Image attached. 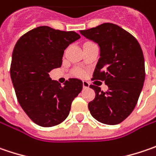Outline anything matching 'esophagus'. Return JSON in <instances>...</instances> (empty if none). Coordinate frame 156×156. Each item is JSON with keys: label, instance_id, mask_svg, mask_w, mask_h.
Returning <instances> with one entry per match:
<instances>
[{"label": "esophagus", "instance_id": "obj_1", "mask_svg": "<svg viewBox=\"0 0 156 156\" xmlns=\"http://www.w3.org/2000/svg\"><path fill=\"white\" fill-rule=\"evenodd\" d=\"M83 88H84V89L89 88V83H88L87 81H83Z\"/></svg>", "mask_w": 156, "mask_h": 156}]
</instances>
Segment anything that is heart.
Returning a JSON list of instances; mask_svg holds the SVG:
<instances>
[{"mask_svg": "<svg viewBox=\"0 0 156 156\" xmlns=\"http://www.w3.org/2000/svg\"><path fill=\"white\" fill-rule=\"evenodd\" d=\"M75 73H76V75H78V76H83V74H84V72H83V71H79V70L75 71Z\"/></svg>", "mask_w": 156, "mask_h": 156, "instance_id": "heart-1", "label": "heart"}]
</instances>
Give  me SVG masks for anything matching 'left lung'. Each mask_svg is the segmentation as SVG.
I'll return each instance as SVG.
<instances>
[{"label": "left lung", "instance_id": "obj_1", "mask_svg": "<svg viewBox=\"0 0 156 156\" xmlns=\"http://www.w3.org/2000/svg\"><path fill=\"white\" fill-rule=\"evenodd\" d=\"M85 38L98 44L99 58L93 78L105 81L108 91L91 85L95 98L88 104L91 116L106 125H117L134 109L145 80V62L138 41L113 23H103L80 30Z\"/></svg>", "mask_w": 156, "mask_h": 156}]
</instances>
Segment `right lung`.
Returning a JSON list of instances; mask_svg holds the SVG:
<instances>
[{"mask_svg":"<svg viewBox=\"0 0 156 156\" xmlns=\"http://www.w3.org/2000/svg\"><path fill=\"white\" fill-rule=\"evenodd\" d=\"M80 38L74 31L40 26L24 34L15 45L10 76L20 105L33 122L49 127L63 122L83 82L70 78L64 85L49 72L61 67L65 50Z\"/></svg>","mask_w":156,"mask_h":156,"instance_id":"obj_1","label":"right lung"}]
</instances>
